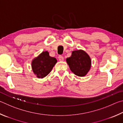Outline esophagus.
Here are the masks:
<instances>
[{
  "label": "esophagus",
  "mask_w": 123,
  "mask_h": 123,
  "mask_svg": "<svg viewBox=\"0 0 123 123\" xmlns=\"http://www.w3.org/2000/svg\"><path fill=\"white\" fill-rule=\"evenodd\" d=\"M58 58H59V60H60V61H63V60H64V57L61 55L59 56Z\"/></svg>",
  "instance_id": "obj_1"
}]
</instances>
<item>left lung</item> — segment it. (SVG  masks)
<instances>
[{"label": "left lung", "instance_id": "8db88e82", "mask_svg": "<svg viewBox=\"0 0 123 123\" xmlns=\"http://www.w3.org/2000/svg\"><path fill=\"white\" fill-rule=\"evenodd\" d=\"M66 61L70 70L80 77L86 76L90 70L91 66L89 55L81 49L73 51L71 56L67 58Z\"/></svg>", "mask_w": 123, "mask_h": 123}]
</instances>
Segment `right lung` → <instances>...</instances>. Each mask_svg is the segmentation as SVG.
<instances>
[{
	"instance_id": "right-lung-1",
	"label": "right lung",
	"mask_w": 123,
	"mask_h": 123,
	"mask_svg": "<svg viewBox=\"0 0 123 123\" xmlns=\"http://www.w3.org/2000/svg\"><path fill=\"white\" fill-rule=\"evenodd\" d=\"M57 62L55 57H51L47 51L42 52L32 61L33 73L39 79H43L51 71Z\"/></svg>"
}]
</instances>
